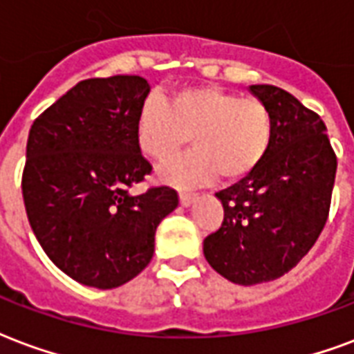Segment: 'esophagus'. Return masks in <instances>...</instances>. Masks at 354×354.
<instances>
[{"instance_id": "esophagus-1", "label": "esophagus", "mask_w": 354, "mask_h": 354, "mask_svg": "<svg viewBox=\"0 0 354 354\" xmlns=\"http://www.w3.org/2000/svg\"><path fill=\"white\" fill-rule=\"evenodd\" d=\"M196 198H198V195H195V193H180V204H182L183 207L191 206Z\"/></svg>"}]
</instances>
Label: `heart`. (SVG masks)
<instances>
[{"label":"heart","mask_w":354,"mask_h":354,"mask_svg":"<svg viewBox=\"0 0 354 354\" xmlns=\"http://www.w3.org/2000/svg\"><path fill=\"white\" fill-rule=\"evenodd\" d=\"M273 137V115L261 100L215 85L176 88L165 102L150 94L135 117L137 147L158 165L171 163L191 139L195 150L161 171L176 185H201L217 174L241 182L266 161Z\"/></svg>","instance_id":"heart-1"}]
</instances>
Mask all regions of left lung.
<instances>
[{
  "label": "left lung",
  "instance_id": "obj_1",
  "mask_svg": "<svg viewBox=\"0 0 354 354\" xmlns=\"http://www.w3.org/2000/svg\"><path fill=\"white\" fill-rule=\"evenodd\" d=\"M274 120L260 169L217 193L225 219L204 239L207 263L234 284L280 279L308 254L327 223L336 153L319 115L274 85H250Z\"/></svg>",
  "mask_w": 354,
  "mask_h": 354
}]
</instances>
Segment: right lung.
<instances>
[{
	"label": "right lung",
	"mask_w": 354,
	"mask_h": 354,
	"mask_svg": "<svg viewBox=\"0 0 354 354\" xmlns=\"http://www.w3.org/2000/svg\"><path fill=\"white\" fill-rule=\"evenodd\" d=\"M148 93L141 75L80 81L29 129L27 219L48 258L83 286L111 290L135 279L152 260L156 228L178 206L167 185L128 191L152 172L135 141Z\"/></svg>",
	"instance_id": "1"
}]
</instances>
